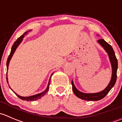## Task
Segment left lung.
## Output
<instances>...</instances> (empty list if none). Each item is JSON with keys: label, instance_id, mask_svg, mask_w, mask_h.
<instances>
[{"label": "left lung", "instance_id": "1", "mask_svg": "<svg viewBox=\"0 0 122 122\" xmlns=\"http://www.w3.org/2000/svg\"><path fill=\"white\" fill-rule=\"evenodd\" d=\"M98 42L104 48V50L106 51V52L109 54V58H110V62H111L112 67V76L111 81H110V83H109L107 87L104 90H103L101 92H99V93H91V94H86V93H83L82 92H79L76 88V87L74 85L73 81H71V84H72V88L74 93L78 98L85 100L96 101L103 99L108 94V93L110 92V90L114 86L116 81L117 70L118 64L117 60L116 57L115 53H114L113 49V48L112 47V46L110 44H108L103 39H99L98 41Z\"/></svg>", "mask_w": 122, "mask_h": 122}]
</instances>
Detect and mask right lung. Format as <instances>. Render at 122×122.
Wrapping results in <instances>:
<instances>
[{
	"label": "right lung",
	"mask_w": 122,
	"mask_h": 122,
	"mask_svg": "<svg viewBox=\"0 0 122 122\" xmlns=\"http://www.w3.org/2000/svg\"><path fill=\"white\" fill-rule=\"evenodd\" d=\"M27 32H26L23 35H22V36H20V37L19 38H18V39H17L16 41L15 42H14V44H13V45H12V49H11V51H10V55H9L8 58V60H7V62H6V67H7V70H8V66H9V61L10 60L11 58H12V55H13V53L15 52V51L16 49V48L18 47V45L20 44V43L21 42V41H22L23 39V38L24 37V35L25 34H26ZM53 74V73H52ZM52 74H51V76L52 75ZM6 80H7V83H8V77H7L6 76ZM50 80H51V77H50V81H49V83H48V87L47 88H46V89L45 90V91H44L43 92H42V93H39V94H36V95H34V96H29V97H21L20 96L18 95V94H16V93H15L16 94V95L19 98H20V99L23 100H26V101H33V100H37L38 99H40L41 97H42L43 96L45 95V94L46 93V92L48 91L49 88H50Z\"/></svg>",
	"instance_id": "obj_1"
}]
</instances>
